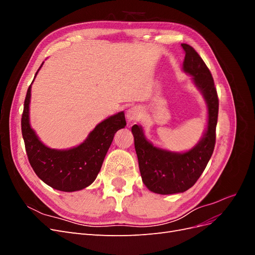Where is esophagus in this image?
I'll use <instances>...</instances> for the list:
<instances>
[{
  "label": "esophagus",
  "instance_id": "esophagus-1",
  "mask_svg": "<svg viewBox=\"0 0 255 255\" xmlns=\"http://www.w3.org/2000/svg\"><path fill=\"white\" fill-rule=\"evenodd\" d=\"M141 115H142V112L139 107L133 106L127 111V119L128 122H134V121L139 120L141 118Z\"/></svg>",
  "mask_w": 255,
  "mask_h": 255
}]
</instances>
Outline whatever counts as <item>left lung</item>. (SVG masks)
<instances>
[{"instance_id":"left-lung-1","label":"left lung","mask_w":255,"mask_h":255,"mask_svg":"<svg viewBox=\"0 0 255 255\" xmlns=\"http://www.w3.org/2000/svg\"><path fill=\"white\" fill-rule=\"evenodd\" d=\"M185 52L183 71L201 92L207 106V126L201 139L185 152H172L154 145L146 139L143 128L133 126L135 150L143 184L159 195L184 192L195 185L211 159L216 141L218 119V97L211 71L195 49L182 43Z\"/></svg>"}]
</instances>
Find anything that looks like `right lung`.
<instances>
[{"mask_svg": "<svg viewBox=\"0 0 255 255\" xmlns=\"http://www.w3.org/2000/svg\"><path fill=\"white\" fill-rule=\"evenodd\" d=\"M32 84L27 89L21 119L22 136L30 166L37 176L54 189L72 192L88 187L101 170L116 132L127 126L125 113L120 112L100 122L79 145L65 150L52 149L39 139L30 127Z\"/></svg>", "mask_w": 255, "mask_h": 255, "instance_id": "add662e5", "label": "right lung"}]
</instances>
